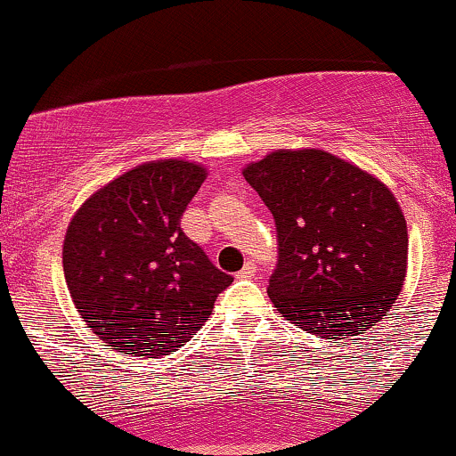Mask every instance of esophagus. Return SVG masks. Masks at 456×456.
Instances as JSON below:
<instances>
[{"mask_svg":"<svg viewBox=\"0 0 456 456\" xmlns=\"http://www.w3.org/2000/svg\"><path fill=\"white\" fill-rule=\"evenodd\" d=\"M253 274H255V261H246L244 268L240 270L235 276H238V279H250Z\"/></svg>","mask_w":456,"mask_h":456,"instance_id":"esophagus-1","label":"esophagus"}]
</instances>
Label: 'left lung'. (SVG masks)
Listing matches in <instances>:
<instances>
[{"mask_svg": "<svg viewBox=\"0 0 456 456\" xmlns=\"http://www.w3.org/2000/svg\"><path fill=\"white\" fill-rule=\"evenodd\" d=\"M244 177L274 216L276 311L319 338L375 326L407 270V223L388 188L322 150L272 151Z\"/></svg>", "mask_w": 456, "mask_h": 456, "instance_id": "8db88e82", "label": "left lung"}]
</instances>
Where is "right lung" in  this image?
I'll use <instances>...</instances> for the list:
<instances>
[{"label": "right lung", "instance_id": "add662e5", "mask_svg": "<svg viewBox=\"0 0 456 456\" xmlns=\"http://www.w3.org/2000/svg\"><path fill=\"white\" fill-rule=\"evenodd\" d=\"M206 169L186 160L134 167L78 208L64 240L72 302L118 352L169 355L210 317L233 282L182 232Z\"/></svg>", "mask_w": 456, "mask_h": 456}]
</instances>
